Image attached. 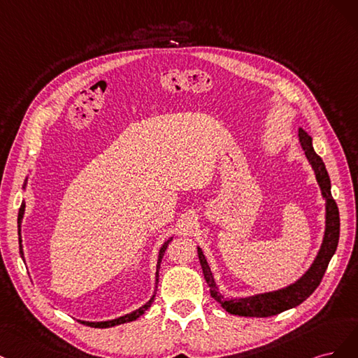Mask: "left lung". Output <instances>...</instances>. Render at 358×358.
I'll use <instances>...</instances> for the list:
<instances>
[{
	"mask_svg": "<svg viewBox=\"0 0 358 358\" xmlns=\"http://www.w3.org/2000/svg\"><path fill=\"white\" fill-rule=\"evenodd\" d=\"M299 143H301L303 152L309 165L313 166L317 182L321 190L322 199L326 201V229H324V238H322L321 247L317 252V257L314 259L313 264L309 269L293 284L278 288L273 292H264L257 293L252 296L245 297H226L222 294L220 288H218L214 275L203 251L198 247V256L202 266V272L205 276V281L210 287V293L213 299L223 306L229 314L241 315V317H272L280 313H284L287 309L296 308L301 305L303 301L314 293L315 288L320 285L322 276L329 266V262L331 260L334 251L338 248L339 242V210L338 205L331 198V182L327 174V169L322 159L315 153L313 145V138H310L303 129H299Z\"/></svg>",
	"mask_w": 358,
	"mask_h": 358,
	"instance_id": "8db88e82",
	"label": "left lung"
}]
</instances>
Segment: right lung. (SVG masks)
<instances>
[{
	"mask_svg": "<svg viewBox=\"0 0 358 358\" xmlns=\"http://www.w3.org/2000/svg\"><path fill=\"white\" fill-rule=\"evenodd\" d=\"M27 184H28V177L25 178V182L24 186H22V189H27ZM25 201H22V205L19 208V214H17V235H19V250H20V256H22V260L25 262V255H24V245H22V220H24V214H25ZM172 241V238H169L168 241L164 242V245L160 247L159 250V256H157V264H156V278H155V293L153 296L150 297V301L147 303H144L141 308H138L135 310H132V313L126 314L123 317H119V318H114V320H108V321H82L78 320L82 324L85 326H89V327H95V329H107V327H113V326H119V324H124V322H129V321H135L136 318H140L145 310L152 306L153 301H155V296H156V290H157V282H159V269H160V262H162V257H164V252L168 247L169 242Z\"/></svg>",
	"mask_w": 358,
	"mask_h": 358,
	"instance_id": "right-lung-1",
	"label": "right lung"
}]
</instances>
